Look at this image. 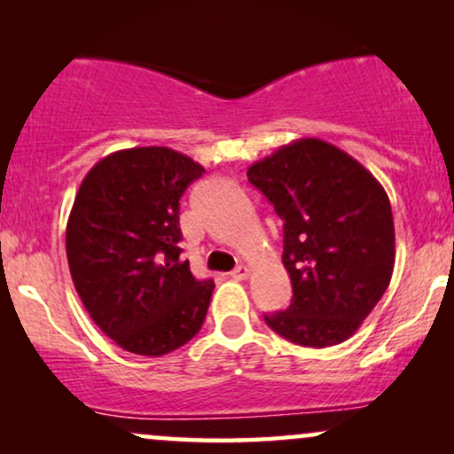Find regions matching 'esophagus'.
I'll return each instance as SVG.
<instances>
[{"mask_svg": "<svg viewBox=\"0 0 454 454\" xmlns=\"http://www.w3.org/2000/svg\"><path fill=\"white\" fill-rule=\"evenodd\" d=\"M231 278H232V279H239V281L247 279V278H249V269L245 267V264H239V267L234 269L232 273H231Z\"/></svg>", "mask_w": 454, "mask_h": 454, "instance_id": "34e87169", "label": "esophagus"}]
</instances>
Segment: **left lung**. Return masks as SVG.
<instances>
[{"label":"left lung","mask_w":454,"mask_h":454,"mask_svg":"<svg viewBox=\"0 0 454 454\" xmlns=\"http://www.w3.org/2000/svg\"><path fill=\"white\" fill-rule=\"evenodd\" d=\"M284 220V267L293 303L264 314L305 348L346 341L372 314L395 267L390 200L367 168L320 138H299L247 168Z\"/></svg>","instance_id":"obj_1"}]
</instances>
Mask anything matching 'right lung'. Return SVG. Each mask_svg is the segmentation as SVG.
I'll return each instance as SVG.
<instances>
[{"label": "right lung", "instance_id": "add662e5", "mask_svg": "<svg viewBox=\"0 0 454 454\" xmlns=\"http://www.w3.org/2000/svg\"><path fill=\"white\" fill-rule=\"evenodd\" d=\"M205 168L168 147L106 155L66 228L70 275L91 320L123 350L164 356L200 331L215 284L181 260L179 200Z\"/></svg>", "mask_w": 454, "mask_h": 454}]
</instances>
